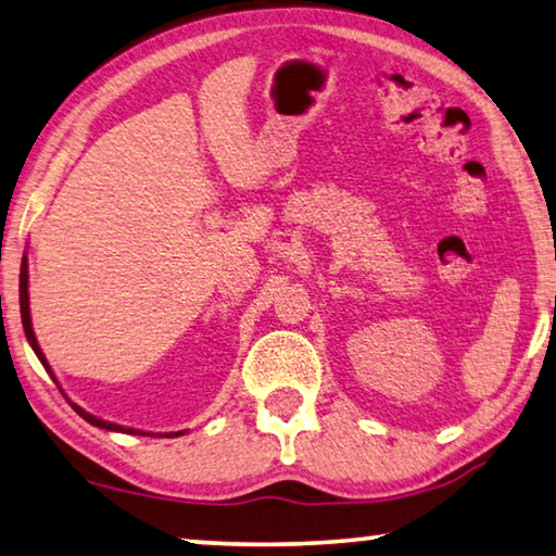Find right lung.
Masks as SVG:
<instances>
[{
    "label": "right lung",
    "mask_w": 556,
    "mask_h": 556,
    "mask_svg": "<svg viewBox=\"0 0 556 556\" xmlns=\"http://www.w3.org/2000/svg\"><path fill=\"white\" fill-rule=\"evenodd\" d=\"M20 303H22V323H24V332H26V340H29V344H31V350L36 352V357L41 359V364L43 367H47V371L51 375V367H49V362H47V357H43V352H41V348H39V342H36V334H34V327H31V315H29V276H26V256H24V261H22V276H20ZM53 377V375H51ZM56 379V377H53ZM59 384V381H56ZM73 408H76V412L86 418L88 424H93V426H98V429H105V431H125V433H142V431H132V429H123V426H117V424H108V421H103V418H96V416H90V414H86L84 408L80 406H76L73 404ZM144 435V433H142ZM165 435H179V433H165Z\"/></svg>",
    "instance_id": "add662e5"
}]
</instances>
